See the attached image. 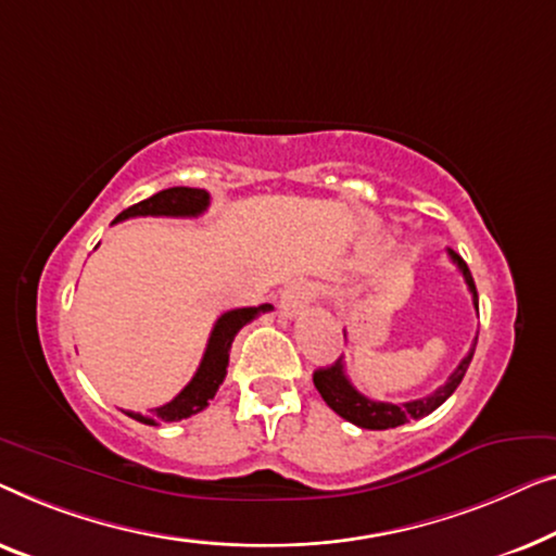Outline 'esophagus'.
Wrapping results in <instances>:
<instances>
[{
	"mask_svg": "<svg viewBox=\"0 0 556 556\" xmlns=\"http://www.w3.org/2000/svg\"><path fill=\"white\" fill-rule=\"evenodd\" d=\"M312 300V289L307 285H292L287 287L285 292H281V300H279V312L281 317L292 319L296 315H302L304 309H307V304Z\"/></svg>",
	"mask_w": 556,
	"mask_h": 556,
	"instance_id": "esophagus-1",
	"label": "esophagus"
}]
</instances>
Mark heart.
<instances>
[{"mask_svg": "<svg viewBox=\"0 0 556 556\" xmlns=\"http://www.w3.org/2000/svg\"><path fill=\"white\" fill-rule=\"evenodd\" d=\"M380 260H382L380 252H372V249H365V252H359V254L353 256V260H350V269L359 271V275H363V271H372L375 267H378Z\"/></svg>", "mask_w": 556, "mask_h": 556, "instance_id": "1", "label": "heart"}]
</instances>
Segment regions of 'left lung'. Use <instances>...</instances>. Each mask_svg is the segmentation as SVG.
Returning <instances> with one entry per match:
<instances>
[{
	"label": "left lung",
	"mask_w": 556,
	"mask_h": 556,
	"mask_svg": "<svg viewBox=\"0 0 556 556\" xmlns=\"http://www.w3.org/2000/svg\"><path fill=\"white\" fill-rule=\"evenodd\" d=\"M448 256H451V262L458 267L460 275H464L468 292H471V296H473V307H476V312H479V294H476L471 271H468L466 262L460 260L453 249H448ZM476 340H473V348L468 350V355L460 359L456 370L451 372V378L445 380L441 388H435L431 395L418 397V401H408V403L370 401V397H365L359 390H355L353 382L348 380L342 359H338V363L330 367H319V370H315V375H312V380H315V388L319 390V395H323V401L330 405V408L338 413L340 418H345V420H350V424H355L359 428H367V431H388V428H397V426L408 424V420L424 418V416H428V413H433L438 405H443L445 401H448V397L453 395V390H456L460 386V380H464L468 365H471Z\"/></svg>",
	"instance_id": "left-lung-1"
}]
</instances>
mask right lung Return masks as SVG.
<instances>
[{"label": "right lung", "instance_id": "add662e5", "mask_svg": "<svg viewBox=\"0 0 556 556\" xmlns=\"http://www.w3.org/2000/svg\"><path fill=\"white\" fill-rule=\"evenodd\" d=\"M208 208V193L203 189H189V186H174V189L153 193L151 199L136 203V206L125 208L123 214L115 216V222H125L132 216H201ZM113 222V224H115ZM271 304H260V307H241L229 309L216 319L214 330H211L206 353L201 357V365L193 375L189 386L178 393L174 401L151 410V416H140V413L125 410V416L140 420L146 426L174 424V420L191 418L206 408L211 397L216 395L218 386L226 378V365H229V350L237 332L262 312H269Z\"/></svg>", "mask_w": 556, "mask_h": 556}]
</instances>
